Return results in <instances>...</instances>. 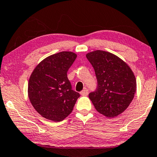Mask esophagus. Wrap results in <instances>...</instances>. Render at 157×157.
I'll return each mask as SVG.
<instances>
[{"instance_id":"obj_1","label":"esophagus","mask_w":157,"mask_h":157,"mask_svg":"<svg viewBox=\"0 0 157 157\" xmlns=\"http://www.w3.org/2000/svg\"><path fill=\"white\" fill-rule=\"evenodd\" d=\"M80 94L82 96H87L88 94V90L84 89L82 91L80 92Z\"/></svg>"}]
</instances>
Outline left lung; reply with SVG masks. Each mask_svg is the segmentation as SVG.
<instances>
[{
  "mask_svg": "<svg viewBox=\"0 0 157 157\" xmlns=\"http://www.w3.org/2000/svg\"><path fill=\"white\" fill-rule=\"evenodd\" d=\"M98 79L96 92L89 98L99 113L112 118L124 112L136 90V78L131 67L115 55L103 50L86 54Z\"/></svg>",
  "mask_w": 157,
  "mask_h": 157,
  "instance_id": "left-lung-1",
  "label": "left lung"
}]
</instances>
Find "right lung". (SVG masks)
Listing matches in <instances>:
<instances>
[{
  "mask_svg": "<svg viewBox=\"0 0 157 157\" xmlns=\"http://www.w3.org/2000/svg\"><path fill=\"white\" fill-rule=\"evenodd\" d=\"M77 57L73 52L53 54L37 64L28 81V94L37 113L60 122L72 112L79 94L72 90L67 70Z\"/></svg>",
  "mask_w": 157,
  "mask_h": 157,
  "instance_id": "obj_1",
  "label": "right lung"
}]
</instances>
